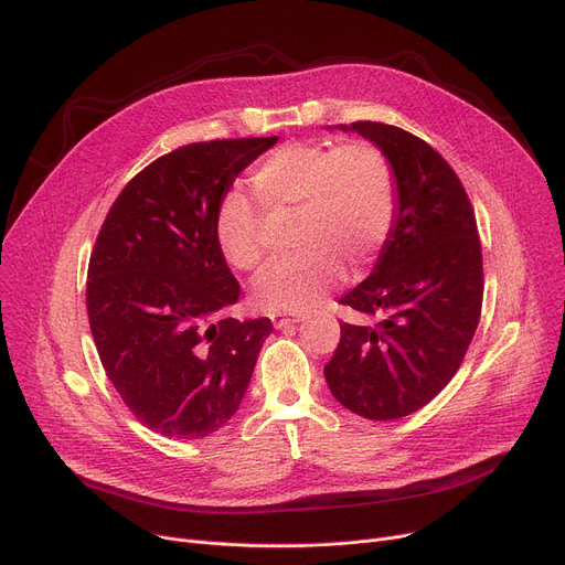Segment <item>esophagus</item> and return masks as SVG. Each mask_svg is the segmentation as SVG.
Here are the masks:
<instances>
[{
    "label": "esophagus",
    "mask_w": 565,
    "mask_h": 565,
    "mask_svg": "<svg viewBox=\"0 0 565 565\" xmlns=\"http://www.w3.org/2000/svg\"><path fill=\"white\" fill-rule=\"evenodd\" d=\"M295 322H299V318H290V316H281V313H275V316H273L275 329H288V327H292Z\"/></svg>",
    "instance_id": "1"
}]
</instances>
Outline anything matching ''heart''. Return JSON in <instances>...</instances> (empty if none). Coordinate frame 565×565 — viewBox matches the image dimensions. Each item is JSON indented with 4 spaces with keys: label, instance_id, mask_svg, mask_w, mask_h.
<instances>
[{
    "label": "heart",
    "instance_id": "b5f03b06",
    "mask_svg": "<svg viewBox=\"0 0 565 565\" xmlns=\"http://www.w3.org/2000/svg\"><path fill=\"white\" fill-rule=\"evenodd\" d=\"M263 209H297V254L279 258L254 281L260 309L302 313L350 273L380 254L395 217V179L386 157L365 142H290L263 159L252 177ZM222 258L254 270L266 256L260 215L247 198L230 193L215 213Z\"/></svg>",
    "mask_w": 565,
    "mask_h": 565
}]
</instances>
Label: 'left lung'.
<instances>
[{
  "instance_id": "left-lung-1",
  "label": "left lung",
  "mask_w": 565,
  "mask_h": 565,
  "mask_svg": "<svg viewBox=\"0 0 565 565\" xmlns=\"http://www.w3.org/2000/svg\"><path fill=\"white\" fill-rule=\"evenodd\" d=\"M327 129L354 131L386 157L395 217L372 273L341 297L363 322H341L324 380L356 416L397 420L449 384L479 324L483 266L475 211L457 172L418 136L382 122Z\"/></svg>"
}]
</instances>
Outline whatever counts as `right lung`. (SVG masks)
<instances>
[{
  "mask_svg": "<svg viewBox=\"0 0 565 565\" xmlns=\"http://www.w3.org/2000/svg\"><path fill=\"white\" fill-rule=\"evenodd\" d=\"M277 140L174 149L125 185L99 230L86 284L95 348L122 402L161 436L227 425L273 333L268 318L224 316L241 286L213 224L236 177Z\"/></svg>",
  "mask_w": 565,
  "mask_h": 565,
  "instance_id": "right-lung-1",
  "label": "right lung"
}]
</instances>
